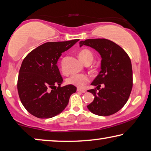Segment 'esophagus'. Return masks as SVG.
<instances>
[{
  "label": "esophagus",
  "mask_w": 151,
  "mask_h": 151,
  "mask_svg": "<svg viewBox=\"0 0 151 151\" xmlns=\"http://www.w3.org/2000/svg\"><path fill=\"white\" fill-rule=\"evenodd\" d=\"M77 91L78 92H81V93H85L86 92V90L85 89H81V88H77Z\"/></svg>",
  "instance_id": "1"
}]
</instances>
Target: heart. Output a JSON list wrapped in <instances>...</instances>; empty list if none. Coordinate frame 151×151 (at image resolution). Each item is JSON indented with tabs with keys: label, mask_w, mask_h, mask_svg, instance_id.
<instances>
[{
	"label": "heart",
	"mask_w": 151,
	"mask_h": 151,
	"mask_svg": "<svg viewBox=\"0 0 151 151\" xmlns=\"http://www.w3.org/2000/svg\"><path fill=\"white\" fill-rule=\"evenodd\" d=\"M78 56L81 60L85 64H89L93 58L91 52L87 49L81 50ZM89 76L86 74H73L67 78L66 83L67 84L73 85L78 88H83L89 82Z\"/></svg>",
	"instance_id": "1"
}]
</instances>
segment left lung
Masks as SVG:
<instances>
[{
	"instance_id": "left-lung-1",
	"label": "left lung",
	"mask_w": 151,
	"mask_h": 151,
	"mask_svg": "<svg viewBox=\"0 0 151 151\" xmlns=\"http://www.w3.org/2000/svg\"><path fill=\"white\" fill-rule=\"evenodd\" d=\"M83 45L96 50L102 58L101 70L91 83L96 88L87 91L95 96L87 108L101 116L116 113L126 104L132 88L130 57L119 45L107 39H88L80 42V46Z\"/></svg>"
}]
</instances>
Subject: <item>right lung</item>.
Masks as SVG:
<instances>
[{"label":"right lung","mask_w":151,"mask_h":151,"mask_svg":"<svg viewBox=\"0 0 151 151\" xmlns=\"http://www.w3.org/2000/svg\"><path fill=\"white\" fill-rule=\"evenodd\" d=\"M78 41L45 43L24 58L17 89L21 101L29 113L38 118H50L65 109L76 87L70 85L60 87L63 78L56 64L62 54Z\"/></svg>","instance_id":"right-lung-1"}]
</instances>
